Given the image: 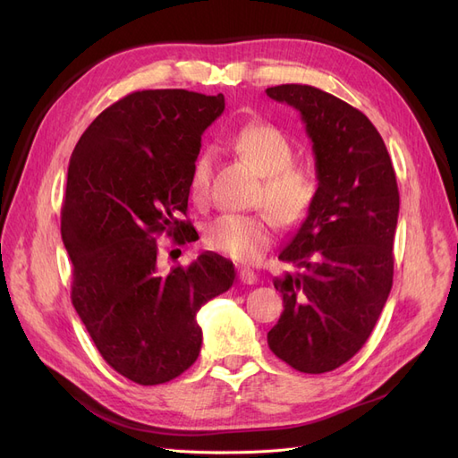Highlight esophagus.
Listing matches in <instances>:
<instances>
[{
	"mask_svg": "<svg viewBox=\"0 0 458 458\" xmlns=\"http://www.w3.org/2000/svg\"><path fill=\"white\" fill-rule=\"evenodd\" d=\"M239 281H241L242 284H254V283L258 281V275H256L252 269L241 267V269H239Z\"/></svg>",
	"mask_w": 458,
	"mask_h": 458,
	"instance_id": "1",
	"label": "esophagus"
}]
</instances>
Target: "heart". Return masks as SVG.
<instances>
[{
  "instance_id": "b5f03b06",
  "label": "heart",
  "mask_w": 458,
  "mask_h": 458,
  "mask_svg": "<svg viewBox=\"0 0 458 458\" xmlns=\"http://www.w3.org/2000/svg\"><path fill=\"white\" fill-rule=\"evenodd\" d=\"M231 147L263 177L256 204L266 206L286 227L301 224L313 206L317 182L306 165L293 164L294 147L288 137L273 123L254 122L233 135ZM210 172L212 157L204 152L191 172V191L195 199L206 197ZM271 241L273 227L267 214H224L204 229V242L212 250L244 263L258 261Z\"/></svg>"
}]
</instances>
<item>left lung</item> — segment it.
<instances>
[{
  "mask_svg": "<svg viewBox=\"0 0 458 458\" xmlns=\"http://www.w3.org/2000/svg\"><path fill=\"white\" fill-rule=\"evenodd\" d=\"M266 93L300 113L318 182L308 217L279 254L298 271L273 279L284 310L267 344L293 369L321 374L363 348L390 296L395 172L361 110L311 86L284 84Z\"/></svg>",
  "mask_w": 458,
  "mask_h": 458,
  "instance_id": "1",
  "label": "left lung"
}]
</instances>
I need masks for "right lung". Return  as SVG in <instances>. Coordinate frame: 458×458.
Segmentation results:
<instances>
[{
	"mask_svg": "<svg viewBox=\"0 0 458 458\" xmlns=\"http://www.w3.org/2000/svg\"><path fill=\"white\" fill-rule=\"evenodd\" d=\"M224 95L145 89L97 116L68 164L61 234L72 303L105 361L141 386L170 382L197 361V313L227 293L233 261L214 252L164 267L157 234L192 241L187 212L200 135Z\"/></svg>",
	"mask_w": 458,
	"mask_h": 458,
	"instance_id": "right-lung-1",
	"label": "right lung"
}]
</instances>
